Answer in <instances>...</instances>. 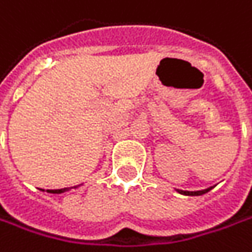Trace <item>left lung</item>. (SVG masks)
<instances>
[{
    "mask_svg": "<svg viewBox=\"0 0 252 252\" xmlns=\"http://www.w3.org/2000/svg\"><path fill=\"white\" fill-rule=\"evenodd\" d=\"M213 187H208L206 190H198V191H184V190H177L180 194H184V195H201V194H206L207 191H210Z\"/></svg>",
    "mask_w": 252,
    "mask_h": 252,
    "instance_id": "obj_1",
    "label": "left lung"
}]
</instances>
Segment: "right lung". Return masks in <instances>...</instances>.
<instances>
[{
	"label": "right lung",
	"mask_w": 252,
	"mask_h": 252,
	"mask_svg": "<svg viewBox=\"0 0 252 252\" xmlns=\"http://www.w3.org/2000/svg\"><path fill=\"white\" fill-rule=\"evenodd\" d=\"M70 189H76V187H69V189H59V190H48L49 193H65V191H68Z\"/></svg>",
	"instance_id": "obj_1"
}]
</instances>
